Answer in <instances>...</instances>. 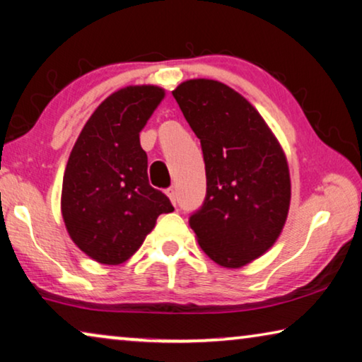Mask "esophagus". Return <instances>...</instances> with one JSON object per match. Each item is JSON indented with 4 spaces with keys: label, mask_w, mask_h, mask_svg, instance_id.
Wrapping results in <instances>:
<instances>
[{
    "label": "esophagus",
    "mask_w": 362,
    "mask_h": 362,
    "mask_svg": "<svg viewBox=\"0 0 362 362\" xmlns=\"http://www.w3.org/2000/svg\"><path fill=\"white\" fill-rule=\"evenodd\" d=\"M167 197H169L172 204H175L177 203V192H175V188H169V190H167Z\"/></svg>",
    "instance_id": "obj_1"
}]
</instances>
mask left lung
<instances>
[{"label":"left lung","instance_id":"left-lung-1","mask_svg":"<svg viewBox=\"0 0 362 362\" xmlns=\"http://www.w3.org/2000/svg\"><path fill=\"white\" fill-rule=\"evenodd\" d=\"M172 95L202 143L206 169V198L190 228L218 265L245 267L272 249L288 218L284 151L255 107L219 81H185Z\"/></svg>","mask_w":362,"mask_h":362}]
</instances>
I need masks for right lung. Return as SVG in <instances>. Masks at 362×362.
I'll return each mask as SVG.
<instances>
[{"mask_svg":"<svg viewBox=\"0 0 362 362\" xmlns=\"http://www.w3.org/2000/svg\"><path fill=\"white\" fill-rule=\"evenodd\" d=\"M158 86H127L97 107L81 129L63 175L62 216L71 240L102 265H120L174 211L148 180L139 132L164 99Z\"/></svg>","mask_w":362,"mask_h":362,"instance_id":"add662e5","label":"right lung"}]
</instances>
